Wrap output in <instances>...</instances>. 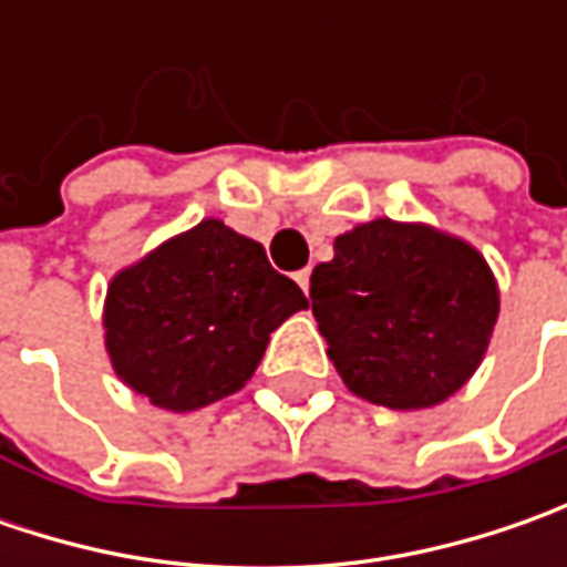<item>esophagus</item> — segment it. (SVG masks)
Masks as SVG:
<instances>
[{"mask_svg":"<svg viewBox=\"0 0 567 567\" xmlns=\"http://www.w3.org/2000/svg\"><path fill=\"white\" fill-rule=\"evenodd\" d=\"M309 277H312V271H309V268H302V271L296 274V284L302 287V293H309Z\"/></svg>","mask_w":567,"mask_h":567,"instance_id":"34e87169","label":"esophagus"}]
</instances>
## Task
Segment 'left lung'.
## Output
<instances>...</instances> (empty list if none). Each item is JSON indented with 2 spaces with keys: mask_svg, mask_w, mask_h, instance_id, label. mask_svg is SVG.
<instances>
[{
  "mask_svg": "<svg viewBox=\"0 0 567 567\" xmlns=\"http://www.w3.org/2000/svg\"><path fill=\"white\" fill-rule=\"evenodd\" d=\"M312 312L343 384L391 410L451 398L476 372L498 318L486 258L416 224L372 220L312 271Z\"/></svg>",
  "mask_w": 567,
  "mask_h": 567,
  "instance_id": "left-lung-1",
  "label": "left lung"
}]
</instances>
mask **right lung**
Listing matches in <instances>:
<instances>
[{"label": "right lung", "mask_w": 567, "mask_h": 567, "mask_svg": "<svg viewBox=\"0 0 567 567\" xmlns=\"http://www.w3.org/2000/svg\"><path fill=\"white\" fill-rule=\"evenodd\" d=\"M306 306L255 239L202 220L113 277L106 350L132 391L186 413L239 391L274 328Z\"/></svg>", "instance_id": "1"}]
</instances>
